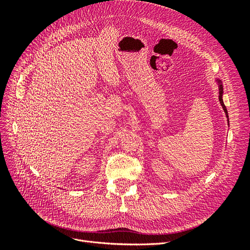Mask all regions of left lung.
Instances as JSON below:
<instances>
[{
  "label": "left lung",
  "mask_w": 250,
  "mask_h": 250,
  "mask_svg": "<svg viewBox=\"0 0 250 250\" xmlns=\"http://www.w3.org/2000/svg\"><path fill=\"white\" fill-rule=\"evenodd\" d=\"M218 83H219V101H220V104L222 105V107H223V109H224V111H225V113H226V117L229 118V115H228V109H226L225 105H224V103H223V100H222L223 86H222V84H221V81H220V80H218Z\"/></svg>",
  "instance_id": "1"
}]
</instances>
